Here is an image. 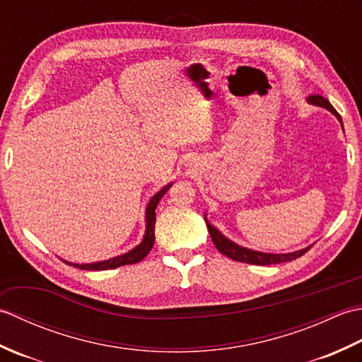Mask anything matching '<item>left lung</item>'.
Masks as SVG:
<instances>
[{"label":"left lung","instance_id":"obj_1","mask_svg":"<svg viewBox=\"0 0 362 362\" xmlns=\"http://www.w3.org/2000/svg\"><path fill=\"white\" fill-rule=\"evenodd\" d=\"M308 103L313 104V105L322 107V109H327L328 112H332L342 126V119L339 117V113L334 110V107L329 104L328 99H325L324 96H320V95H313V96L308 98ZM342 130H344V126H342ZM205 222H206V227H209L211 240H213L214 245H216V249L222 253V255H226V257L232 258L235 261H240V263H249V264H257V266L280 264V263H286V261H292V259H296L298 257H302L303 253L308 252L310 247H311V245H308V247H305L302 250L288 252V253H267V252L252 250V249H247V247H243V245L236 244L232 240H228L226 235H222L219 230L214 226H211L209 219H206V213H205Z\"/></svg>","mask_w":362,"mask_h":362}]
</instances>
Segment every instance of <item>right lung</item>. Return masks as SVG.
I'll use <instances>...</instances> for the list:
<instances>
[{"instance_id": "right-lung-1", "label": "right lung", "mask_w": 362, "mask_h": 362, "mask_svg": "<svg viewBox=\"0 0 362 362\" xmlns=\"http://www.w3.org/2000/svg\"><path fill=\"white\" fill-rule=\"evenodd\" d=\"M171 187H173V183H168L166 187L161 188L158 193H156L151 197V201L148 202V206H146V211H144L146 230H144L143 240L140 244L135 245L132 250L122 253V255L109 258V259L96 261V263L79 264V263H71V261L64 259L65 263L78 267V269H83V271H109V269H115V267L126 266V264H135V263H138V261H141L151 252L153 241H156V235H153V230H156V209L160 202V199L165 196L166 191Z\"/></svg>"}]
</instances>
